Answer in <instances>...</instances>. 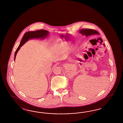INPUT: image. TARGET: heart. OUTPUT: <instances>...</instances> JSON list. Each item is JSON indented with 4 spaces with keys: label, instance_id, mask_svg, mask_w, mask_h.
<instances>
[{
    "label": "heart",
    "instance_id": "heart-1",
    "mask_svg": "<svg viewBox=\"0 0 123 123\" xmlns=\"http://www.w3.org/2000/svg\"><path fill=\"white\" fill-rule=\"evenodd\" d=\"M68 46H66L65 45H62L60 49L59 52H66L68 49Z\"/></svg>",
    "mask_w": 123,
    "mask_h": 123
}]
</instances>
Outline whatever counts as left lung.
<instances>
[{
	"instance_id": "obj_1",
	"label": "left lung",
	"mask_w": 123,
	"mask_h": 123,
	"mask_svg": "<svg viewBox=\"0 0 123 123\" xmlns=\"http://www.w3.org/2000/svg\"><path fill=\"white\" fill-rule=\"evenodd\" d=\"M79 32L82 35H85L86 37H87L92 35L95 34H99V33L95 30L92 29H83L79 30Z\"/></svg>"
}]
</instances>
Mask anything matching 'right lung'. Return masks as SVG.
Masks as SVG:
<instances>
[{
	"mask_svg": "<svg viewBox=\"0 0 123 123\" xmlns=\"http://www.w3.org/2000/svg\"><path fill=\"white\" fill-rule=\"evenodd\" d=\"M49 32L45 30H38L37 31H28L24 34L23 37H22V40L20 42V45L18 47L17 50H16L14 55V61H15L16 56L20 48L24 45L26 42L30 39H44L48 36Z\"/></svg>",
	"mask_w": 123,
	"mask_h": 123,
	"instance_id": "right-lung-1",
	"label": "right lung"
}]
</instances>
